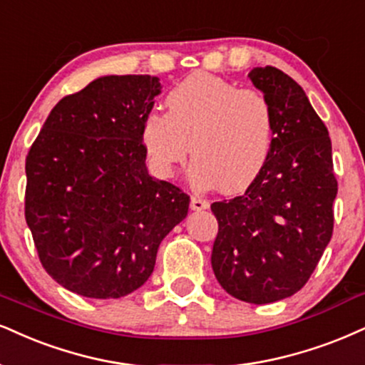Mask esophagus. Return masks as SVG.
I'll return each instance as SVG.
<instances>
[{
	"label": "esophagus",
	"instance_id": "1",
	"mask_svg": "<svg viewBox=\"0 0 365 365\" xmlns=\"http://www.w3.org/2000/svg\"><path fill=\"white\" fill-rule=\"evenodd\" d=\"M210 203L206 200H201V197L192 196L191 197V210L192 211H201V210H208Z\"/></svg>",
	"mask_w": 365,
	"mask_h": 365
}]
</instances>
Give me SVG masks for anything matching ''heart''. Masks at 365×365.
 Segmentation results:
<instances>
[{"mask_svg":"<svg viewBox=\"0 0 365 365\" xmlns=\"http://www.w3.org/2000/svg\"><path fill=\"white\" fill-rule=\"evenodd\" d=\"M165 105L147 111L140 130L157 173L173 174L192 150L190 178L201 190L240 192L259 178L276 140V111L264 93L195 73L170 89Z\"/></svg>","mask_w":365,"mask_h":365,"instance_id":"1","label":"heart"}]
</instances>
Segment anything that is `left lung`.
<instances>
[{
	"mask_svg": "<svg viewBox=\"0 0 365 365\" xmlns=\"http://www.w3.org/2000/svg\"><path fill=\"white\" fill-rule=\"evenodd\" d=\"M249 78L276 111L272 154L242 196L217 201L211 267L233 298L267 304L308 282L334 233L331 140L307 93L272 66Z\"/></svg>",
	"mask_w": 365,
	"mask_h": 365,
	"instance_id": "8db88e82",
	"label": "left lung"
}]
</instances>
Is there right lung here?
I'll use <instances>...</instances> for the list:
<instances>
[{
  "instance_id": "1",
  "label": "right lung",
  "mask_w": 365,
  "mask_h": 365,
  "mask_svg": "<svg viewBox=\"0 0 365 365\" xmlns=\"http://www.w3.org/2000/svg\"><path fill=\"white\" fill-rule=\"evenodd\" d=\"M155 76H103L52 108L26 155L25 220L38 259L76 294L115 299L154 271L190 196L148 174L142 120Z\"/></svg>"
}]
</instances>
